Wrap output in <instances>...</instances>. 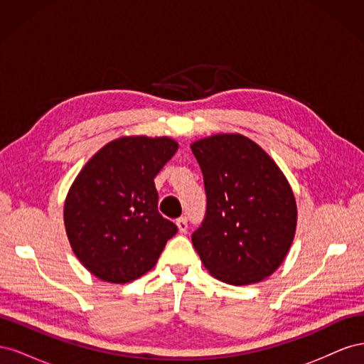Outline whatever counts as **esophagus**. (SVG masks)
I'll use <instances>...</instances> for the list:
<instances>
[{
	"mask_svg": "<svg viewBox=\"0 0 364 364\" xmlns=\"http://www.w3.org/2000/svg\"><path fill=\"white\" fill-rule=\"evenodd\" d=\"M176 225H178V229L181 234H185L186 232V228H188V223H186V217H181L176 220Z\"/></svg>",
	"mask_w": 364,
	"mask_h": 364,
	"instance_id": "1",
	"label": "esophagus"
}]
</instances>
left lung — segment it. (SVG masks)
I'll use <instances>...</instances> for the list:
<instances>
[{
    "instance_id": "left-lung-1",
    "label": "left lung",
    "mask_w": 364,
    "mask_h": 364,
    "mask_svg": "<svg viewBox=\"0 0 364 364\" xmlns=\"http://www.w3.org/2000/svg\"><path fill=\"white\" fill-rule=\"evenodd\" d=\"M206 215L193 246L208 272L230 285L257 284L277 270L293 243L297 206L281 168L257 142L218 134L191 144Z\"/></svg>"
}]
</instances>
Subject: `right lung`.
Listing matches in <instances>:
<instances>
[{
  "instance_id": "right-lung-1",
  "label": "right lung",
  "mask_w": 364,
  "mask_h": 364,
  "mask_svg": "<svg viewBox=\"0 0 364 364\" xmlns=\"http://www.w3.org/2000/svg\"><path fill=\"white\" fill-rule=\"evenodd\" d=\"M179 144L168 136H121L77 174L63 205L71 249L98 279L126 284L155 267L178 232L158 213L153 179Z\"/></svg>"
}]
</instances>
